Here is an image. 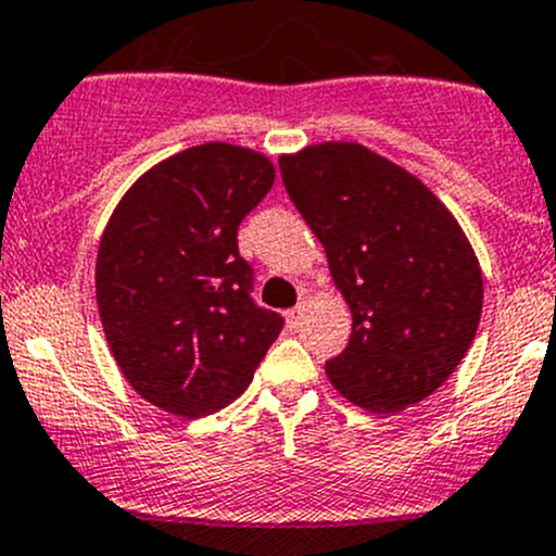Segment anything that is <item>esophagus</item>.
Returning <instances> with one entry per match:
<instances>
[{
    "instance_id": "1",
    "label": "esophagus",
    "mask_w": 556,
    "mask_h": 556,
    "mask_svg": "<svg viewBox=\"0 0 556 556\" xmlns=\"http://www.w3.org/2000/svg\"><path fill=\"white\" fill-rule=\"evenodd\" d=\"M303 316H305V303H300L298 308H292V311H289V314H287V319H289V325H292V327H298V325H300V319H303Z\"/></svg>"
}]
</instances>
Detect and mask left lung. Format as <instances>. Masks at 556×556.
Masks as SVG:
<instances>
[{
    "label": "left lung",
    "instance_id": "8db88e82",
    "mask_svg": "<svg viewBox=\"0 0 556 556\" xmlns=\"http://www.w3.org/2000/svg\"><path fill=\"white\" fill-rule=\"evenodd\" d=\"M281 177L352 311L346 349L325 363L330 382L379 415L428 399L464 361L483 308L462 226L420 179L363 144L305 147L281 157Z\"/></svg>",
    "mask_w": 556,
    "mask_h": 556
}]
</instances>
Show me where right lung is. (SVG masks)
<instances>
[{
    "label": "right lung",
    "mask_w": 556,
    "mask_h": 556,
    "mask_svg": "<svg viewBox=\"0 0 556 556\" xmlns=\"http://www.w3.org/2000/svg\"><path fill=\"white\" fill-rule=\"evenodd\" d=\"M275 182L273 163L235 144L190 147L116 204L94 267L116 366L136 393L179 417L240 399L283 316L253 300L237 229Z\"/></svg>",
    "instance_id": "add662e5"
}]
</instances>
